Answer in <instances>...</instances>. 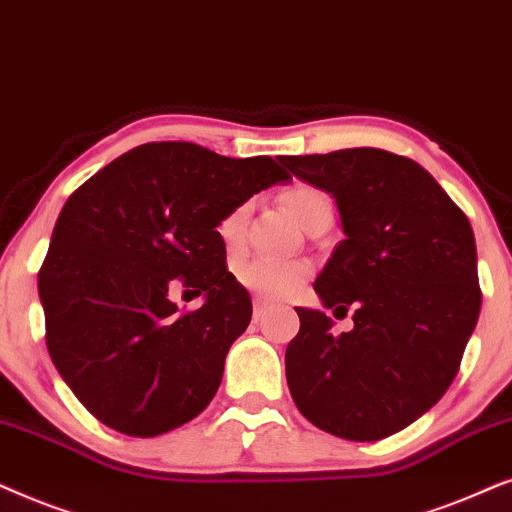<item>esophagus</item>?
Instances as JSON below:
<instances>
[{
	"label": "esophagus",
	"instance_id": "1",
	"mask_svg": "<svg viewBox=\"0 0 512 512\" xmlns=\"http://www.w3.org/2000/svg\"><path fill=\"white\" fill-rule=\"evenodd\" d=\"M269 309V302L262 297H255V320H262L264 313Z\"/></svg>",
	"mask_w": 512,
	"mask_h": 512
}]
</instances>
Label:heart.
<instances>
[{"label": "heart", "mask_w": 512, "mask_h": 512, "mask_svg": "<svg viewBox=\"0 0 512 512\" xmlns=\"http://www.w3.org/2000/svg\"><path fill=\"white\" fill-rule=\"evenodd\" d=\"M285 206L292 213V217L306 227L311 217L320 213L323 208H330V199L316 187L297 185L285 192ZM245 206H238L236 210L224 217L220 224V236L229 248H236L243 236V222H245ZM238 278L248 285V288L257 290L260 295L267 297H290L302 288L306 278H309V267L304 262H281L271 260V257H252V260L243 262L238 267Z\"/></svg>", "instance_id": "heart-1"}]
</instances>
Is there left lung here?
<instances>
[{"label":"left lung","mask_w":512,"mask_h":512,"mask_svg":"<svg viewBox=\"0 0 512 512\" xmlns=\"http://www.w3.org/2000/svg\"><path fill=\"white\" fill-rule=\"evenodd\" d=\"M335 199L344 241L313 283L325 311L297 306L285 351L297 410L323 431L372 442L403 431L452 384L480 316L478 250L468 217L433 175L374 147L281 156Z\"/></svg>","instance_id":"obj_1"}]
</instances>
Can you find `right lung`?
I'll list each match as a JSON object with an SVG mask.
<instances>
[{
    "label": "right lung",
    "mask_w": 512,
    "mask_h": 512,
    "mask_svg": "<svg viewBox=\"0 0 512 512\" xmlns=\"http://www.w3.org/2000/svg\"><path fill=\"white\" fill-rule=\"evenodd\" d=\"M288 180L269 156L149 142L67 199L39 299L53 365L95 419L152 438L206 410L252 318L217 227L250 196ZM177 280L204 292L201 310L180 314L169 302Z\"/></svg>",
    "instance_id": "1"
}]
</instances>
